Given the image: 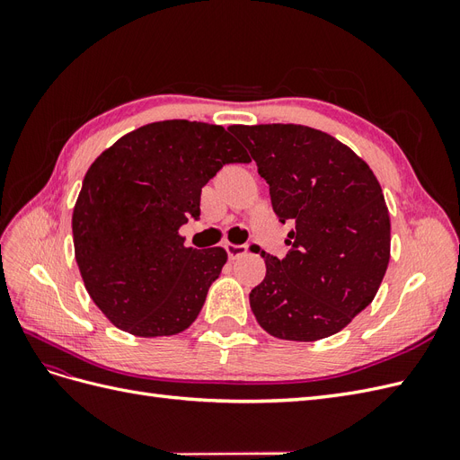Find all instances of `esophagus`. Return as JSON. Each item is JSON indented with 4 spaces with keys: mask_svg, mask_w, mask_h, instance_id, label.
<instances>
[{
    "mask_svg": "<svg viewBox=\"0 0 460 460\" xmlns=\"http://www.w3.org/2000/svg\"><path fill=\"white\" fill-rule=\"evenodd\" d=\"M226 252H228V257L234 261L238 257H243L247 253V245H238V243H226Z\"/></svg>",
    "mask_w": 460,
    "mask_h": 460,
    "instance_id": "34e87169",
    "label": "esophagus"
}]
</instances>
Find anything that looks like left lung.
I'll return each mask as SVG.
<instances>
[{
	"instance_id": "8db88e82",
	"label": "left lung",
	"mask_w": 460,
	"mask_h": 460,
	"mask_svg": "<svg viewBox=\"0 0 460 460\" xmlns=\"http://www.w3.org/2000/svg\"><path fill=\"white\" fill-rule=\"evenodd\" d=\"M270 186L272 208L296 228L284 259L264 255L267 276L249 305L270 336L316 341L372 303L389 262L392 226L378 178L353 149L303 124L230 127Z\"/></svg>"
}]
</instances>
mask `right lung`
Wrapping results in <instances>:
<instances>
[{"label": "right lung", "mask_w": 460, "mask_h": 460, "mask_svg": "<svg viewBox=\"0 0 460 460\" xmlns=\"http://www.w3.org/2000/svg\"><path fill=\"white\" fill-rule=\"evenodd\" d=\"M247 151L217 124L161 120L124 134L88 169L73 211L75 257L111 324L174 336L198 318L228 261L225 247H186L201 188Z\"/></svg>", "instance_id": "1"}]
</instances>
